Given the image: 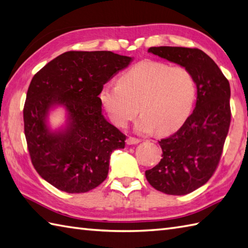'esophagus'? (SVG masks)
<instances>
[{
    "label": "esophagus",
    "instance_id": "34e87169",
    "mask_svg": "<svg viewBox=\"0 0 248 248\" xmlns=\"http://www.w3.org/2000/svg\"><path fill=\"white\" fill-rule=\"evenodd\" d=\"M140 143V139H136V138H132V136H129L127 139V144L128 145H136Z\"/></svg>",
    "mask_w": 248,
    "mask_h": 248
}]
</instances>
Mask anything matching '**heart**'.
I'll use <instances>...</instances> for the list:
<instances>
[{
  "label": "heart",
  "instance_id": "obj_1",
  "mask_svg": "<svg viewBox=\"0 0 248 248\" xmlns=\"http://www.w3.org/2000/svg\"><path fill=\"white\" fill-rule=\"evenodd\" d=\"M196 93V82L186 67L146 61L124 72L118 83L107 84L101 100L118 127H125L140 110L139 132L168 134L186 123Z\"/></svg>",
  "mask_w": 248,
  "mask_h": 248
}]
</instances>
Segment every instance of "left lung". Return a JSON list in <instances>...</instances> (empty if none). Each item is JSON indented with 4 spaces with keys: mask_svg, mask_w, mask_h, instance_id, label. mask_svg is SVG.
Masks as SVG:
<instances>
[{
    "mask_svg": "<svg viewBox=\"0 0 248 248\" xmlns=\"http://www.w3.org/2000/svg\"><path fill=\"white\" fill-rule=\"evenodd\" d=\"M148 52L186 67L196 82L195 109L176 133L159 140L162 159L145 172L157 191L186 195L207 183L217 170L231 121L230 85L202 50L151 46Z\"/></svg>",
    "mask_w": 248,
    "mask_h": 248,
    "instance_id": "left-lung-1",
    "label": "left lung"
}]
</instances>
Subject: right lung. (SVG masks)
Here are the masks:
<instances>
[{"label":"right lung","instance_id":"obj_1","mask_svg":"<svg viewBox=\"0 0 248 248\" xmlns=\"http://www.w3.org/2000/svg\"><path fill=\"white\" fill-rule=\"evenodd\" d=\"M132 61L110 51H69L31 81L23 108L24 134L36 171L56 188L85 193L108 177L109 157L125 135L101 113L103 85ZM53 105L68 110L65 130L51 133L45 118Z\"/></svg>","mask_w":248,"mask_h":248}]
</instances>
